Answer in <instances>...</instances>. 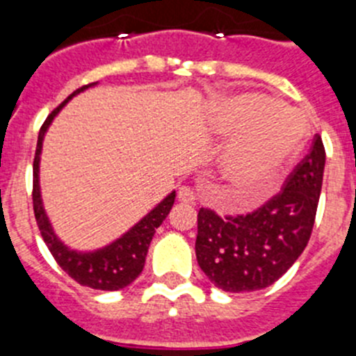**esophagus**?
I'll return each instance as SVG.
<instances>
[{"instance_id":"34e87169","label":"esophagus","mask_w":356,"mask_h":356,"mask_svg":"<svg viewBox=\"0 0 356 356\" xmlns=\"http://www.w3.org/2000/svg\"><path fill=\"white\" fill-rule=\"evenodd\" d=\"M177 197H179V200L186 202V204H195V200H197V193H195L191 188H188V186H182V188H179Z\"/></svg>"}]
</instances>
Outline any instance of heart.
I'll return each instance as SVG.
<instances>
[{"label": "heart", "mask_w": 356, "mask_h": 356, "mask_svg": "<svg viewBox=\"0 0 356 356\" xmlns=\"http://www.w3.org/2000/svg\"><path fill=\"white\" fill-rule=\"evenodd\" d=\"M211 126L216 133L236 136L223 154L222 175L229 193L241 204L261 197L303 140L294 111L264 94L216 97L211 102Z\"/></svg>", "instance_id": "heart-1"}]
</instances>
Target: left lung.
Here are the masks:
<instances>
[{"label": "left lung", "instance_id": "8db88e82", "mask_svg": "<svg viewBox=\"0 0 356 356\" xmlns=\"http://www.w3.org/2000/svg\"><path fill=\"white\" fill-rule=\"evenodd\" d=\"M325 159V145L316 134L309 154L287 175L282 191L261 207L236 216L200 207L195 254L218 289H264L296 262L312 234Z\"/></svg>", "mask_w": 356, "mask_h": 356}]
</instances>
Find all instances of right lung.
I'll return each mask as SVG.
<instances>
[{
  "instance_id": "add662e5",
  "label": "right lung",
  "mask_w": 356,
  "mask_h": 356,
  "mask_svg": "<svg viewBox=\"0 0 356 356\" xmlns=\"http://www.w3.org/2000/svg\"><path fill=\"white\" fill-rule=\"evenodd\" d=\"M94 85L95 83H90V85H85L81 88H78L76 92H72L56 110L51 111L49 117L46 118V122L40 127L33 159V191H31V197H33V213L38 230H40V236H42L44 243L49 248L54 261L58 262L60 268L70 278H74L78 284H81L85 287L101 291H118L129 286L131 282L136 280V277L142 273L143 266H145L147 252H149V245L152 241V236H154L156 229L163 223V220L170 213L172 206H174L175 202V191H172L161 204H158L145 218H142L129 232L124 234L122 238H118L117 241L97 250V252H88V254L74 252V250L67 248L54 236L49 220L46 216V211L42 207L40 186H38V161H40L44 134H46L47 127H49L51 120L65 106V102L69 99H72L76 94H79L85 88Z\"/></svg>"
}]
</instances>
